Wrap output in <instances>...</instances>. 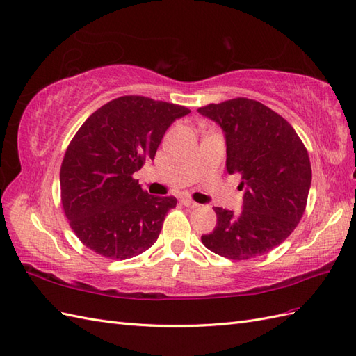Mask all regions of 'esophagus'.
<instances>
[{"instance_id": "obj_1", "label": "esophagus", "mask_w": 356, "mask_h": 356, "mask_svg": "<svg viewBox=\"0 0 356 356\" xmlns=\"http://www.w3.org/2000/svg\"><path fill=\"white\" fill-rule=\"evenodd\" d=\"M181 204L186 206V207H189V209H195V207H198V206H200L198 203L193 202V200H189V198H181Z\"/></svg>"}]
</instances>
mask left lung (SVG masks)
I'll return each mask as SVG.
<instances>
[{"label": "left lung", "instance_id": "8db88e82", "mask_svg": "<svg viewBox=\"0 0 356 356\" xmlns=\"http://www.w3.org/2000/svg\"><path fill=\"white\" fill-rule=\"evenodd\" d=\"M197 111L222 129L227 170L241 172L242 211L215 207L216 225L203 234L207 250L233 260L269 252L304 215L312 186L307 149L284 118L252 99L238 97Z\"/></svg>", "mask_w": 356, "mask_h": 356}]
</instances>
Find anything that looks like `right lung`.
<instances>
[{
	"label": "right lung",
	"mask_w": 356,
	"mask_h": 356,
	"mask_svg": "<svg viewBox=\"0 0 356 356\" xmlns=\"http://www.w3.org/2000/svg\"><path fill=\"white\" fill-rule=\"evenodd\" d=\"M185 106L123 96L91 114L70 141L60 170L61 203L72 230L99 256L126 260L156 242L175 197L144 193L134 172L154 159Z\"/></svg>",
	"instance_id": "obj_1"
}]
</instances>
